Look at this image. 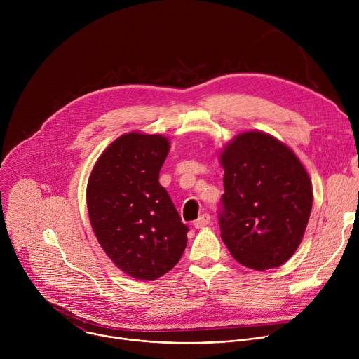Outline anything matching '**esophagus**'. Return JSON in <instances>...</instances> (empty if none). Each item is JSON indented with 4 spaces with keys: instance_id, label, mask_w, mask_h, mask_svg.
Returning <instances> with one entry per match:
<instances>
[{
    "instance_id": "34e87169",
    "label": "esophagus",
    "mask_w": 359,
    "mask_h": 359,
    "mask_svg": "<svg viewBox=\"0 0 359 359\" xmlns=\"http://www.w3.org/2000/svg\"><path fill=\"white\" fill-rule=\"evenodd\" d=\"M210 223V215H208V213H203L196 222H194V227L196 229H200V227H204V226H208Z\"/></svg>"
}]
</instances>
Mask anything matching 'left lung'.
Segmentation results:
<instances>
[{
    "instance_id": "8db88e82",
    "label": "left lung",
    "mask_w": 359,
    "mask_h": 359,
    "mask_svg": "<svg viewBox=\"0 0 359 359\" xmlns=\"http://www.w3.org/2000/svg\"><path fill=\"white\" fill-rule=\"evenodd\" d=\"M220 161L222 240L244 267H280L298 248L311 215L309 173L290 147L263 132L238 135Z\"/></svg>"
}]
</instances>
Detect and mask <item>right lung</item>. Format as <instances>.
<instances>
[{
  "label": "right lung",
  "instance_id": "add662e5",
  "mask_svg": "<svg viewBox=\"0 0 359 359\" xmlns=\"http://www.w3.org/2000/svg\"><path fill=\"white\" fill-rule=\"evenodd\" d=\"M168 151L162 135H123L102 153L88 182V213L99 244L137 280L169 273L187 244L189 227L159 183Z\"/></svg>",
  "mask_w": 359,
  "mask_h": 359
}]
</instances>
